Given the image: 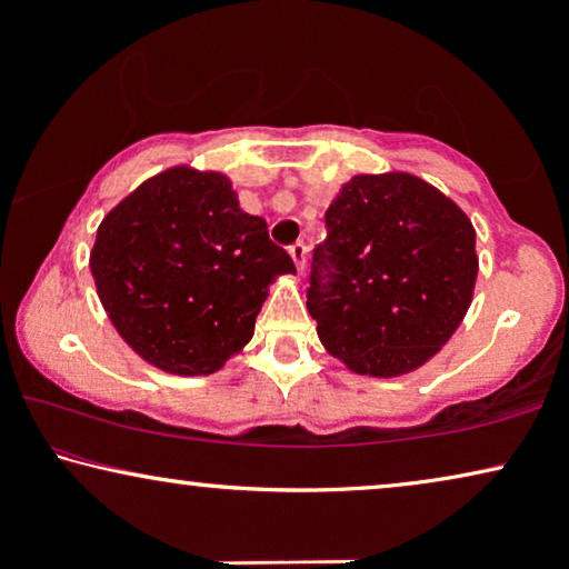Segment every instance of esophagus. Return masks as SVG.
<instances>
[{"label":"esophagus","mask_w":569,"mask_h":569,"mask_svg":"<svg viewBox=\"0 0 569 569\" xmlns=\"http://www.w3.org/2000/svg\"><path fill=\"white\" fill-rule=\"evenodd\" d=\"M306 253H308V248L302 246V243H292L290 246V256H292L295 267H298L300 274H302V269H306Z\"/></svg>","instance_id":"obj_1"}]
</instances>
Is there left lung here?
<instances>
[{"instance_id": "8db88e82", "label": "left lung", "mask_w": 569, "mask_h": 569, "mask_svg": "<svg viewBox=\"0 0 569 569\" xmlns=\"http://www.w3.org/2000/svg\"><path fill=\"white\" fill-rule=\"evenodd\" d=\"M477 271V232L446 193L409 173L355 176L326 209L308 310L349 370L403 376L453 337Z\"/></svg>"}]
</instances>
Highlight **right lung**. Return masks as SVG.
Here are the masks:
<instances>
[{"instance_id": "1", "label": "right lung", "mask_w": 569, "mask_h": 569, "mask_svg": "<svg viewBox=\"0 0 569 569\" xmlns=\"http://www.w3.org/2000/svg\"><path fill=\"white\" fill-rule=\"evenodd\" d=\"M98 298L121 339L154 368L209 376L253 337L279 274H292L263 217L238 207L228 176L170 168L100 222Z\"/></svg>"}]
</instances>
